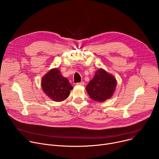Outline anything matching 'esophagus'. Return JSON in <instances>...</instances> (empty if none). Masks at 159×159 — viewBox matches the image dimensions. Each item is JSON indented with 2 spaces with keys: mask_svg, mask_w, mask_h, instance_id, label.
Listing matches in <instances>:
<instances>
[{
  "mask_svg": "<svg viewBox=\"0 0 159 159\" xmlns=\"http://www.w3.org/2000/svg\"><path fill=\"white\" fill-rule=\"evenodd\" d=\"M77 85H80V86H84V82L82 81V82H77Z\"/></svg>",
  "mask_w": 159,
  "mask_h": 159,
  "instance_id": "34e87169",
  "label": "esophagus"
}]
</instances>
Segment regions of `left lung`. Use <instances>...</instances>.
Listing matches in <instances>:
<instances>
[{
	"mask_svg": "<svg viewBox=\"0 0 159 159\" xmlns=\"http://www.w3.org/2000/svg\"><path fill=\"white\" fill-rule=\"evenodd\" d=\"M116 86V81L113 76L102 69H98L93 79L86 86V89L93 101L102 102L111 97Z\"/></svg>",
	"mask_w": 159,
	"mask_h": 159,
	"instance_id": "8db88e82",
	"label": "left lung"
}]
</instances>
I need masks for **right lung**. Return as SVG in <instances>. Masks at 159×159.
I'll return each mask as SVG.
<instances>
[{
  "instance_id": "1",
  "label": "right lung",
  "mask_w": 159,
  "mask_h": 159,
  "mask_svg": "<svg viewBox=\"0 0 159 159\" xmlns=\"http://www.w3.org/2000/svg\"><path fill=\"white\" fill-rule=\"evenodd\" d=\"M42 88L45 94L55 102H61L68 98L73 88L68 79L64 77L59 70H50L42 79Z\"/></svg>"
}]
</instances>
